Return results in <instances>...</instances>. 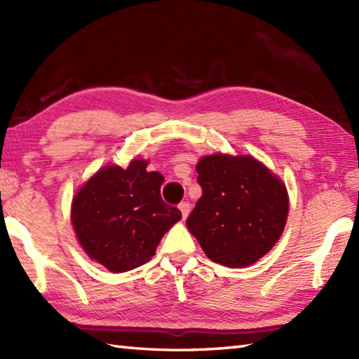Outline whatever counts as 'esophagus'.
<instances>
[{
	"mask_svg": "<svg viewBox=\"0 0 359 359\" xmlns=\"http://www.w3.org/2000/svg\"><path fill=\"white\" fill-rule=\"evenodd\" d=\"M180 210H181V213H182V217H186L189 216V213H190V204L187 203V201H182V203L180 204Z\"/></svg>",
	"mask_w": 359,
	"mask_h": 359,
	"instance_id": "obj_1",
	"label": "esophagus"
}]
</instances>
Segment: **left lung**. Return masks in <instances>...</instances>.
I'll use <instances>...</instances> for the list:
<instances>
[{"label": "left lung", "instance_id": "8db88e82", "mask_svg": "<svg viewBox=\"0 0 359 359\" xmlns=\"http://www.w3.org/2000/svg\"><path fill=\"white\" fill-rule=\"evenodd\" d=\"M196 172L203 196L187 217L189 231L217 264H255L283 233L285 184L252 156H203Z\"/></svg>", "mask_w": 359, "mask_h": 359}]
</instances>
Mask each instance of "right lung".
Returning <instances> with one entry per match:
<instances>
[{
  "label": "right lung",
  "mask_w": 359,
  "mask_h": 359,
  "mask_svg": "<svg viewBox=\"0 0 359 359\" xmlns=\"http://www.w3.org/2000/svg\"><path fill=\"white\" fill-rule=\"evenodd\" d=\"M147 161L134 160L126 169H100L73 199L72 221L77 239L91 259L112 273L147 264L170 226L181 219L165 204L163 175L147 172Z\"/></svg>",
  "instance_id": "obj_1"
}]
</instances>
